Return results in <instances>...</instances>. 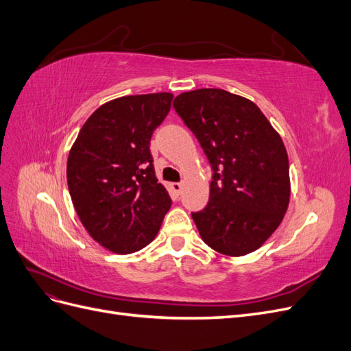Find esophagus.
Returning <instances> with one entry per match:
<instances>
[{"label":"esophagus","instance_id":"1","mask_svg":"<svg viewBox=\"0 0 351 351\" xmlns=\"http://www.w3.org/2000/svg\"><path fill=\"white\" fill-rule=\"evenodd\" d=\"M171 189H173V192L178 196L180 193H182V190H183V184L182 183H171Z\"/></svg>","mask_w":351,"mask_h":351}]
</instances>
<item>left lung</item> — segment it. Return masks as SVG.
I'll list each match as a JSON object with an SVG mask.
<instances>
[{"label": "left lung", "mask_w": 351, "mask_h": 351, "mask_svg": "<svg viewBox=\"0 0 351 351\" xmlns=\"http://www.w3.org/2000/svg\"><path fill=\"white\" fill-rule=\"evenodd\" d=\"M212 168L208 205L192 212L209 247L243 256L278 228L290 200L289 156L256 104L222 89H196L174 99Z\"/></svg>", "instance_id": "obj_1"}]
</instances>
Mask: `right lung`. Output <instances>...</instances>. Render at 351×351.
<instances>
[{
	"label": "right lung",
	"mask_w": 351,
	"mask_h": 351,
	"mask_svg": "<svg viewBox=\"0 0 351 351\" xmlns=\"http://www.w3.org/2000/svg\"><path fill=\"white\" fill-rule=\"evenodd\" d=\"M171 101L167 92L112 99L89 117L71 146L67 184L74 209L92 239L114 253L147 246L171 206L149 149Z\"/></svg>",
	"instance_id": "right-lung-1"
}]
</instances>
